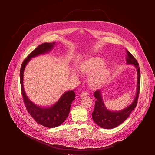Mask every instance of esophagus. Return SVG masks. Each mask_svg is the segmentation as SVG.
<instances>
[{
	"label": "esophagus",
	"instance_id": "34e87169",
	"mask_svg": "<svg viewBox=\"0 0 155 155\" xmlns=\"http://www.w3.org/2000/svg\"><path fill=\"white\" fill-rule=\"evenodd\" d=\"M89 93L87 91H84L81 94V96L83 97V96H86V95H88Z\"/></svg>",
	"mask_w": 155,
	"mask_h": 155
}]
</instances>
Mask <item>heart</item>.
<instances>
[{
    "label": "heart",
    "instance_id": "b5f03b06",
    "mask_svg": "<svg viewBox=\"0 0 155 155\" xmlns=\"http://www.w3.org/2000/svg\"><path fill=\"white\" fill-rule=\"evenodd\" d=\"M105 61L98 57H92L84 60L79 65V71L83 74H88V83L94 88L101 87L109 80L111 74L110 67L104 64ZM73 75L78 78L74 73Z\"/></svg>",
    "mask_w": 155,
    "mask_h": 155
}]
</instances>
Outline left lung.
I'll list each match as a JSON object with an SVG mask.
<instances>
[{
	"label": "left lung",
	"instance_id": "obj_1",
	"mask_svg": "<svg viewBox=\"0 0 155 155\" xmlns=\"http://www.w3.org/2000/svg\"><path fill=\"white\" fill-rule=\"evenodd\" d=\"M126 56V63L128 65H133L137 69V85L135 97L133 103L127 107L119 111H111L107 109L104 103L101 89L95 91L94 95L96 98L95 107L92 113L93 120L100 127L104 129H112L123 123L130 115L132 111L136 107L140 86V70L139 64L133 55L127 50Z\"/></svg>",
	"mask_w": 155,
	"mask_h": 155
}]
</instances>
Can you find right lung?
I'll use <instances>...</instances> for the list:
<instances>
[{"instance_id":"add662e5","label":"right lung","mask_w":155,"mask_h":155,"mask_svg":"<svg viewBox=\"0 0 155 155\" xmlns=\"http://www.w3.org/2000/svg\"><path fill=\"white\" fill-rule=\"evenodd\" d=\"M55 45V42H45L39 45L24 60L20 73L21 92L26 109L36 122L47 128L58 127L64 122L69 114L72 101L75 99V92L73 90L66 91L57 103L49 107L38 106L33 103L25 94L23 85V74L25 67L32 58L48 53Z\"/></svg>"}]
</instances>
